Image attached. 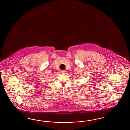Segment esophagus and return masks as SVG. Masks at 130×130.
<instances>
[{"label":"esophagus","instance_id":"34e87169","mask_svg":"<svg viewBox=\"0 0 130 130\" xmlns=\"http://www.w3.org/2000/svg\"><path fill=\"white\" fill-rule=\"evenodd\" d=\"M65 72H66V71H64V70H62V71H60V73H62V74L64 73Z\"/></svg>","mask_w":130,"mask_h":130}]
</instances>
